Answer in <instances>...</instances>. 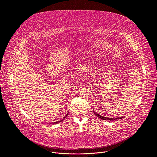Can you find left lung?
Returning <instances> with one entry per match:
<instances>
[{
    "instance_id": "1",
    "label": "left lung",
    "mask_w": 157,
    "mask_h": 157,
    "mask_svg": "<svg viewBox=\"0 0 157 157\" xmlns=\"http://www.w3.org/2000/svg\"><path fill=\"white\" fill-rule=\"evenodd\" d=\"M93 112L94 113L96 116H97V117H98L99 118L102 119V120H105V121H117V120H119V119H121L122 118H123L124 117H114V118H109V117H104V116H101L99 115V114H97L96 112L93 110Z\"/></svg>"
}]
</instances>
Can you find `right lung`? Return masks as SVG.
Here are the masks:
<instances>
[{
  "instance_id": "right-lung-1",
  "label": "right lung",
  "mask_w": 157,
  "mask_h": 157,
  "mask_svg": "<svg viewBox=\"0 0 157 157\" xmlns=\"http://www.w3.org/2000/svg\"><path fill=\"white\" fill-rule=\"evenodd\" d=\"M68 113H67V114L65 116V117H63V119H61V120H59V121H56V122H52V123H50V124H58V123H59V122H61L63 120H64V119H65L67 116H68Z\"/></svg>"
}]
</instances>
